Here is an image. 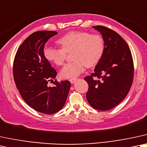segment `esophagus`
<instances>
[{"label": "esophagus", "instance_id": "34e87169", "mask_svg": "<svg viewBox=\"0 0 147 147\" xmlns=\"http://www.w3.org/2000/svg\"><path fill=\"white\" fill-rule=\"evenodd\" d=\"M69 81H70V82L72 83V84H74V83L77 81V78H72V79H70Z\"/></svg>", "mask_w": 147, "mask_h": 147}]
</instances>
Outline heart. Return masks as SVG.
I'll list each match as a JSON object with an SVG mask.
<instances>
[{
	"instance_id": "1",
	"label": "heart",
	"mask_w": 147,
	"mask_h": 147,
	"mask_svg": "<svg viewBox=\"0 0 147 147\" xmlns=\"http://www.w3.org/2000/svg\"><path fill=\"white\" fill-rule=\"evenodd\" d=\"M61 49L45 47L44 56L49 62L61 66L64 63L66 53L72 51L71 63L66 64L60 70L61 77L70 79L77 77L87 68L95 66L99 62L105 51L103 38L99 34L87 32L71 31L57 40Z\"/></svg>"
}]
</instances>
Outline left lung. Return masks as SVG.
<instances>
[{
	"mask_svg": "<svg viewBox=\"0 0 147 147\" xmlns=\"http://www.w3.org/2000/svg\"><path fill=\"white\" fill-rule=\"evenodd\" d=\"M93 28L102 34L105 48L94 73L84 79L89 85L86 98L93 108L108 111L123 101L130 90L133 59L127 44L119 34L102 26Z\"/></svg>",
	"mask_w": 147,
	"mask_h": 147,
	"instance_id": "1",
	"label": "left lung"
}]
</instances>
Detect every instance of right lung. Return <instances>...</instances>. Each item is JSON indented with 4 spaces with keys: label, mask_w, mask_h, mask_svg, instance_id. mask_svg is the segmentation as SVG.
Here are the masks:
<instances>
[{
    "label": "right lung",
    "mask_w": 147,
    "mask_h": 147,
    "mask_svg": "<svg viewBox=\"0 0 147 147\" xmlns=\"http://www.w3.org/2000/svg\"><path fill=\"white\" fill-rule=\"evenodd\" d=\"M54 31L32 33L17 51L13 63V77L17 88L24 101L38 112L51 115L62 109L70 88L69 81L54 82L57 72L45 58L43 50L46 42L57 34Z\"/></svg>",
    "instance_id": "obj_1"
}]
</instances>
